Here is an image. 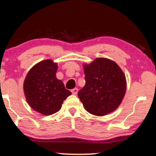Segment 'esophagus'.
<instances>
[{
    "label": "esophagus",
    "mask_w": 156,
    "mask_h": 156,
    "mask_svg": "<svg viewBox=\"0 0 156 156\" xmlns=\"http://www.w3.org/2000/svg\"><path fill=\"white\" fill-rule=\"evenodd\" d=\"M71 92L73 94V95H76V94H77V92H78V89H77V88H74V89H72Z\"/></svg>",
    "instance_id": "34e87169"
}]
</instances>
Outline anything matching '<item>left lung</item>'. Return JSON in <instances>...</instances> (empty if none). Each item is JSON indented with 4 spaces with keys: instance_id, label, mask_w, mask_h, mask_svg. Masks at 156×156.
Returning a JSON list of instances; mask_svg holds the SVG:
<instances>
[{
    "instance_id": "1",
    "label": "left lung",
    "mask_w": 156,
    "mask_h": 156,
    "mask_svg": "<svg viewBox=\"0 0 156 156\" xmlns=\"http://www.w3.org/2000/svg\"><path fill=\"white\" fill-rule=\"evenodd\" d=\"M86 85L78 92L85 109L104 116L118 108L127 89L125 75L112 60L99 58L83 65Z\"/></svg>"
}]
</instances>
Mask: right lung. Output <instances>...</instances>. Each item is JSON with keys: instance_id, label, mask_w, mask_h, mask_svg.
Segmentation results:
<instances>
[{"instance_id": "right-lung-1", "label": "right lung", "mask_w": 156, "mask_h": 156, "mask_svg": "<svg viewBox=\"0 0 156 156\" xmlns=\"http://www.w3.org/2000/svg\"><path fill=\"white\" fill-rule=\"evenodd\" d=\"M58 64L52 60L41 61L31 68L23 83L26 101L33 110L51 115L61 109L71 92L56 77Z\"/></svg>"}]
</instances>
